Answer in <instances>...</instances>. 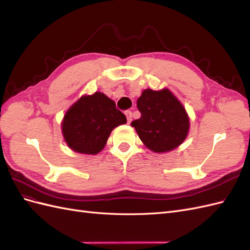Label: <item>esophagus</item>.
Segmentation results:
<instances>
[{
  "label": "esophagus",
  "instance_id": "34e87169",
  "mask_svg": "<svg viewBox=\"0 0 250 250\" xmlns=\"http://www.w3.org/2000/svg\"><path fill=\"white\" fill-rule=\"evenodd\" d=\"M125 116L127 118V122L130 123L131 121H132V112L130 110H126L125 111Z\"/></svg>",
  "mask_w": 250,
  "mask_h": 250
}]
</instances>
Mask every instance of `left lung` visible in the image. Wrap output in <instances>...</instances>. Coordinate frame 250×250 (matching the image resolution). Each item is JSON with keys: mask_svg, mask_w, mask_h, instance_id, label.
Instances as JSON below:
<instances>
[{"mask_svg": "<svg viewBox=\"0 0 250 250\" xmlns=\"http://www.w3.org/2000/svg\"><path fill=\"white\" fill-rule=\"evenodd\" d=\"M141 118L131 122L141 141L154 152H167L187 137L190 122L187 111L169 89H146L137 101Z\"/></svg>", "mask_w": 250, "mask_h": 250, "instance_id": "8db88e82", "label": "left lung"}]
</instances>
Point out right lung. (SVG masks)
I'll return each instance as SVG.
<instances>
[{"mask_svg": "<svg viewBox=\"0 0 250 250\" xmlns=\"http://www.w3.org/2000/svg\"><path fill=\"white\" fill-rule=\"evenodd\" d=\"M127 122L116 103L102 93L83 96L66 111L62 133L69 147L79 153L97 154L113 128Z\"/></svg>", "mask_w": 250, "mask_h": 250, "instance_id": "right-lung-1", "label": "right lung"}]
</instances>
